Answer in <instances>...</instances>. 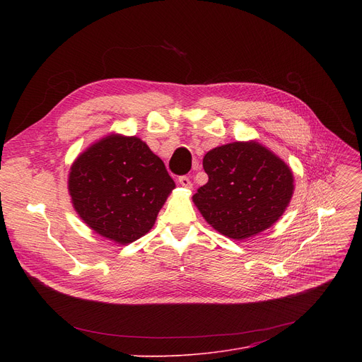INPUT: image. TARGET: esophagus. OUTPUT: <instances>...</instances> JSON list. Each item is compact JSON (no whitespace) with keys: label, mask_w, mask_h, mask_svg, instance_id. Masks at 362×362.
<instances>
[{"label":"esophagus","mask_w":362,"mask_h":362,"mask_svg":"<svg viewBox=\"0 0 362 362\" xmlns=\"http://www.w3.org/2000/svg\"><path fill=\"white\" fill-rule=\"evenodd\" d=\"M179 183H180L183 187H189V189L192 187V182H191V179H189L187 176H180V177H179Z\"/></svg>","instance_id":"obj_1"}]
</instances>
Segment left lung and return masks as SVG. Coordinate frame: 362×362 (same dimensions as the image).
<instances>
[{"instance_id":"1","label":"left lung","mask_w":362,"mask_h":362,"mask_svg":"<svg viewBox=\"0 0 362 362\" xmlns=\"http://www.w3.org/2000/svg\"><path fill=\"white\" fill-rule=\"evenodd\" d=\"M208 182L194 202L217 232L242 240L269 229L286 210L293 175L258 142H233L208 151L202 161Z\"/></svg>"}]
</instances>
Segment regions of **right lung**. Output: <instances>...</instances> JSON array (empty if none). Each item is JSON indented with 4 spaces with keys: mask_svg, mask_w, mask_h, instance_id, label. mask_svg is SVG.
<instances>
[{
    "mask_svg": "<svg viewBox=\"0 0 362 362\" xmlns=\"http://www.w3.org/2000/svg\"><path fill=\"white\" fill-rule=\"evenodd\" d=\"M175 186L164 163L145 142L120 135L86 149L69 176V192L81 218L122 245L149 232Z\"/></svg>",
    "mask_w": 362,
    "mask_h": 362,
    "instance_id": "1",
    "label": "right lung"
}]
</instances>
